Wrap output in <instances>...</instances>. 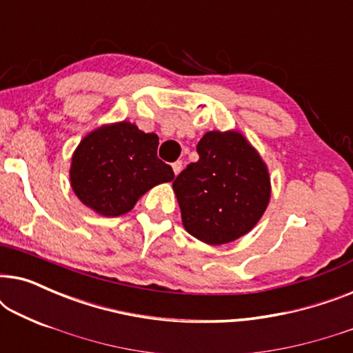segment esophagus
<instances>
[{
    "label": "esophagus",
    "mask_w": 353,
    "mask_h": 353,
    "mask_svg": "<svg viewBox=\"0 0 353 353\" xmlns=\"http://www.w3.org/2000/svg\"><path fill=\"white\" fill-rule=\"evenodd\" d=\"M172 168H173V173H175V175H178V173L183 170V162L181 161H176L175 163H172Z\"/></svg>",
    "instance_id": "1"
}]
</instances>
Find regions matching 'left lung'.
<instances>
[{"instance_id":"obj_1","label":"left lung","mask_w":353,"mask_h":353,"mask_svg":"<svg viewBox=\"0 0 353 353\" xmlns=\"http://www.w3.org/2000/svg\"><path fill=\"white\" fill-rule=\"evenodd\" d=\"M199 161L173 181L181 221L196 239L228 244L248 234L267 210L272 183L267 163L241 132H207Z\"/></svg>"}]
</instances>
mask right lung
<instances>
[{
    "label": "right lung",
    "instance_id": "1",
    "mask_svg": "<svg viewBox=\"0 0 353 353\" xmlns=\"http://www.w3.org/2000/svg\"><path fill=\"white\" fill-rule=\"evenodd\" d=\"M157 146L156 133H144L127 120L101 125L72 154V190L96 214H127L151 188L175 178L157 157Z\"/></svg>",
    "mask_w": 353,
    "mask_h": 353
}]
</instances>
